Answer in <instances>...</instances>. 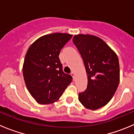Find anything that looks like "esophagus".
<instances>
[{
	"label": "esophagus",
	"mask_w": 134,
	"mask_h": 134,
	"mask_svg": "<svg viewBox=\"0 0 134 134\" xmlns=\"http://www.w3.org/2000/svg\"><path fill=\"white\" fill-rule=\"evenodd\" d=\"M70 75L72 76L73 79H74V78H75V74H74V72H72L70 73Z\"/></svg>",
	"instance_id": "esophagus-1"
}]
</instances>
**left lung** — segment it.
Here are the masks:
<instances>
[{
  "mask_svg": "<svg viewBox=\"0 0 134 134\" xmlns=\"http://www.w3.org/2000/svg\"><path fill=\"white\" fill-rule=\"evenodd\" d=\"M72 40L88 76L87 88L79 93V100L86 109H98L109 102L118 87V57L103 40L94 35L79 34Z\"/></svg>",
  "mask_w": 134,
  "mask_h": 134,
  "instance_id": "8db88e82",
  "label": "left lung"
}]
</instances>
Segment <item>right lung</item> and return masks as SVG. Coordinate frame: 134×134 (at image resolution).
<instances>
[{
	"instance_id": "add662e5",
	"label": "right lung",
	"mask_w": 134,
	"mask_h": 134,
	"mask_svg": "<svg viewBox=\"0 0 134 134\" xmlns=\"http://www.w3.org/2000/svg\"><path fill=\"white\" fill-rule=\"evenodd\" d=\"M72 35L54 33L40 37L26 53L23 74L26 86L37 102L51 104L60 98L72 82L59 59L60 50Z\"/></svg>"
}]
</instances>
